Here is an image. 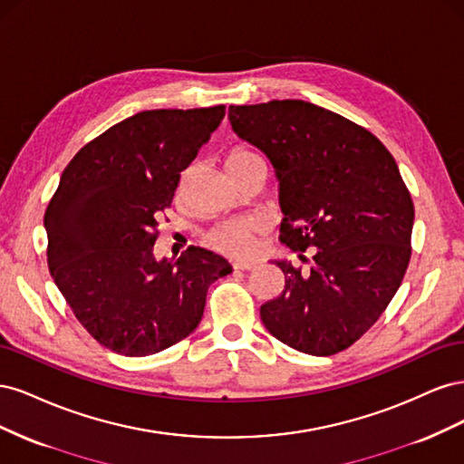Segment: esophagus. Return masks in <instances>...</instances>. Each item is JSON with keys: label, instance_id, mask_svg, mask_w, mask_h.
<instances>
[{"label": "esophagus", "instance_id": "1", "mask_svg": "<svg viewBox=\"0 0 464 464\" xmlns=\"http://www.w3.org/2000/svg\"><path fill=\"white\" fill-rule=\"evenodd\" d=\"M232 266H234L236 271H251V269H256L254 263H246V261H236V263H232Z\"/></svg>", "mask_w": 464, "mask_h": 464}]
</instances>
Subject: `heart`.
I'll use <instances>...</instances> for the list:
<instances>
[{"label":"heart","instance_id":"1","mask_svg":"<svg viewBox=\"0 0 464 464\" xmlns=\"http://www.w3.org/2000/svg\"><path fill=\"white\" fill-rule=\"evenodd\" d=\"M257 159H261L257 152L244 149V147H236L227 154V160H224V164H227V170L232 174V172L242 170L244 166L251 164ZM188 174H189V170L181 176L178 191L184 189ZM261 232H263V222L259 218L236 217V218L222 220V222L215 224V227H210L205 232V244L228 257L244 259V257H249L256 254L257 237Z\"/></svg>","mask_w":464,"mask_h":464}]
</instances>
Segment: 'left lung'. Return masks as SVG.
Masks as SVG:
<instances>
[{"label": "left lung", "instance_id": "8db88e82", "mask_svg": "<svg viewBox=\"0 0 464 464\" xmlns=\"http://www.w3.org/2000/svg\"><path fill=\"white\" fill-rule=\"evenodd\" d=\"M234 131L261 149L280 179L285 290L261 305L280 343L312 356L353 346L399 290L412 246L414 203L395 159L362 125L304 101L230 106Z\"/></svg>", "mask_w": 464, "mask_h": 464}]
</instances>
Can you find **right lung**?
<instances>
[{
	"mask_svg": "<svg viewBox=\"0 0 464 464\" xmlns=\"http://www.w3.org/2000/svg\"><path fill=\"white\" fill-rule=\"evenodd\" d=\"M227 106L147 110L94 137L65 166L44 215L48 269L96 343L149 356L199 325L207 290L230 263L189 246L157 261L152 246L179 176Z\"/></svg>",
	"mask_w": 464,
	"mask_h": 464,
	"instance_id": "right-lung-1",
	"label": "right lung"
}]
</instances>
